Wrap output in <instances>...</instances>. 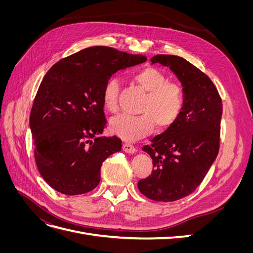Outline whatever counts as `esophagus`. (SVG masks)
Instances as JSON below:
<instances>
[{
    "label": "esophagus",
    "mask_w": 253,
    "mask_h": 253,
    "mask_svg": "<svg viewBox=\"0 0 253 253\" xmlns=\"http://www.w3.org/2000/svg\"><path fill=\"white\" fill-rule=\"evenodd\" d=\"M122 149H124V151H126V153H132V154L136 152V148L129 142H125L124 144H122Z\"/></svg>",
    "instance_id": "34e87169"
}]
</instances>
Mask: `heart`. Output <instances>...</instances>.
I'll return each instance as SVG.
<instances>
[{
	"mask_svg": "<svg viewBox=\"0 0 253 253\" xmlns=\"http://www.w3.org/2000/svg\"><path fill=\"white\" fill-rule=\"evenodd\" d=\"M134 81L147 91L139 108L140 115H119L114 117L110 126L112 132L126 141H134L149 135L156 125L159 131L170 128L178 120L185 108L186 94L180 83L168 81L167 75L156 67L147 66L137 72ZM119 81L111 78L102 89V102L111 113L118 111Z\"/></svg>",
	"mask_w": 253,
	"mask_h": 253,
	"instance_id": "heart-1",
	"label": "heart"
}]
</instances>
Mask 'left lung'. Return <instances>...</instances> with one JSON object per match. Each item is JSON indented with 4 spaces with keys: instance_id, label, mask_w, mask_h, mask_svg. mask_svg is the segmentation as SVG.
Instances as JSON below:
<instances>
[{
    "instance_id": "left-lung-1",
    "label": "left lung",
    "mask_w": 253,
    "mask_h": 253,
    "mask_svg": "<svg viewBox=\"0 0 253 253\" xmlns=\"http://www.w3.org/2000/svg\"><path fill=\"white\" fill-rule=\"evenodd\" d=\"M150 61L177 76L186 102L175 125L142 148L153 160V171L138 181V189L150 200L174 202L194 192L215 160L223 104L211 79L187 60L156 55Z\"/></svg>"
}]
</instances>
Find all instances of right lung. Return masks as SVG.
I'll list each match as a JSON object with an SVG mask.
<instances>
[{
  "label": "right lung",
  "mask_w": 253,
  "mask_h": 253,
  "mask_svg": "<svg viewBox=\"0 0 253 253\" xmlns=\"http://www.w3.org/2000/svg\"><path fill=\"white\" fill-rule=\"evenodd\" d=\"M145 60L93 46L61 59L44 76L29 126L37 168L52 189L78 195L98 186L102 163L122 147L116 136H99L106 126L103 86L117 71Z\"/></svg>",
  "instance_id": "1"
}]
</instances>
